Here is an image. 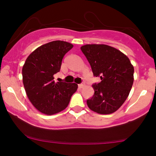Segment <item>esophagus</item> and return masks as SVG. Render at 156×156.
<instances>
[{"label": "esophagus", "instance_id": "esophagus-1", "mask_svg": "<svg viewBox=\"0 0 156 156\" xmlns=\"http://www.w3.org/2000/svg\"><path fill=\"white\" fill-rule=\"evenodd\" d=\"M83 87H85V84H83V83H81V84H78V88L81 89V88H83Z\"/></svg>", "mask_w": 156, "mask_h": 156}]
</instances>
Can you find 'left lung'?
Instances as JSON below:
<instances>
[{"mask_svg":"<svg viewBox=\"0 0 156 156\" xmlns=\"http://www.w3.org/2000/svg\"><path fill=\"white\" fill-rule=\"evenodd\" d=\"M80 50L87 57L94 76L101 81L92 85L94 94L87 101L93 112L110 114L121 107L133 83V66L120 51L103 44H85Z\"/></svg>","mask_w":156,"mask_h":156,"instance_id":"1","label":"left lung"}]
</instances>
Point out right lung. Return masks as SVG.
<instances>
[{
  "instance_id": "1",
  "label": "right lung",
  "mask_w": 156,
  "mask_h": 156,
  "mask_svg": "<svg viewBox=\"0 0 156 156\" xmlns=\"http://www.w3.org/2000/svg\"><path fill=\"white\" fill-rule=\"evenodd\" d=\"M73 47L67 42L53 41L37 48L25 62L22 69L25 90L32 105L42 114L52 115L63 111L78 89L75 83L53 80L64 55Z\"/></svg>"
}]
</instances>
